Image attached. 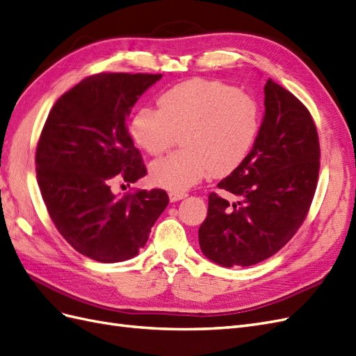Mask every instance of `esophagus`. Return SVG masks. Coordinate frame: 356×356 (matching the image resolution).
<instances>
[{"label":"esophagus","instance_id":"esophagus-1","mask_svg":"<svg viewBox=\"0 0 356 356\" xmlns=\"http://www.w3.org/2000/svg\"><path fill=\"white\" fill-rule=\"evenodd\" d=\"M187 197V193L184 191H169V200L170 202H178Z\"/></svg>","mask_w":356,"mask_h":356}]
</instances>
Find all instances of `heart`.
I'll list each match as a JSON object with an SVG mask.
<instances>
[{
    "label": "heart",
    "instance_id": "heart-1",
    "mask_svg": "<svg viewBox=\"0 0 356 356\" xmlns=\"http://www.w3.org/2000/svg\"><path fill=\"white\" fill-rule=\"evenodd\" d=\"M135 143L157 156L182 132V149L157 159L149 177L182 191L209 172L229 175L250 154L260 131V106L251 95L215 80L193 79L160 95L159 108L141 106L129 123Z\"/></svg>",
    "mask_w": 356,
    "mask_h": 356
}]
</instances>
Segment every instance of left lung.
<instances>
[{
	"label": "left lung",
	"mask_w": 356,
	"mask_h": 356,
	"mask_svg": "<svg viewBox=\"0 0 356 356\" xmlns=\"http://www.w3.org/2000/svg\"><path fill=\"white\" fill-rule=\"evenodd\" d=\"M264 117L254 147L211 193L199 227L202 252L224 267L254 266L276 254L307 217L319 175V138L309 110L282 86H264Z\"/></svg>",
	"instance_id": "left-lung-1"
}]
</instances>
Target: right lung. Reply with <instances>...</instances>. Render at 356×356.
Wrapping results in <instances>:
<instances>
[{
  "label": "right lung",
  "mask_w": 356,
  "mask_h": 356,
  "mask_svg": "<svg viewBox=\"0 0 356 356\" xmlns=\"http://www.w3.org/2000/svg\"><path fill=\"white\" fill-rule=\"evenodd\" d=\"M161 74L101 72L51 106L35 153L37 181L58 232L75 251L101 263L138 255L169 203L165 190L117 197L113 182L145 177L127 115Z\"/></svg>",
  "instance_id": "1"
}]
</instances>
